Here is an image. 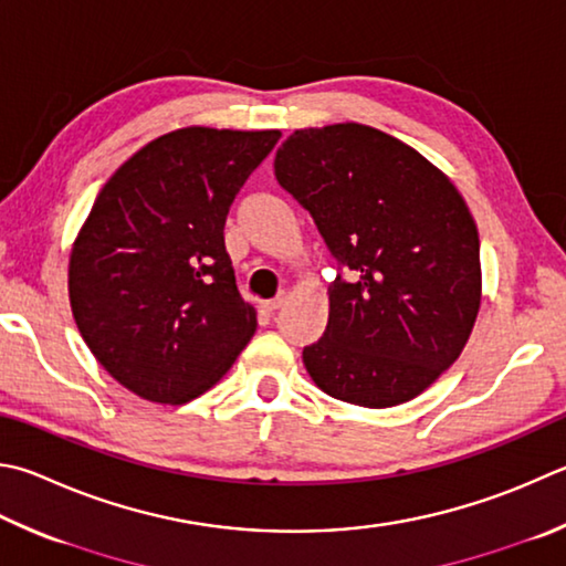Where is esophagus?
Returning <instances> with one entry per match:
<instances>
[{"label": "esophagus", "mask_w": 566, "mask_h": 566, "mask_svg": "<svg viewBox=\"0 0 566 566\" xmlns=\"http://www.w3.org/2000/svg\"><path fill=\"white\" fill-rule=\"evenodd\" d=\"M286 300H290V294H286V292H282L280 296H276V300H270V302H264V312H270V314H274L276 310H282V306L286 304Z\"/></svg>", "instance_id": "34e87169"}]
</instances>
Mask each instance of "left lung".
<instances>
[{
	"label": "left lung",
	"mask_w": 566,
	"mask_h": 566,
	"mask_svg": "<svg viewBox=\"0 0 566 566\" xmlns=\"http://www.w3.org/2000/svg\"><path fill=\"white\" fill-rule=\"evenodd\" d=\"M274 176L354 274L328 284L326 332L302 354L312 381L364 408L423 394L458 361L482 300L478 224L455 185L364 123L294 130Z\"/></svg>",
	"instance_id": "8db88e82"
}]
</instances>
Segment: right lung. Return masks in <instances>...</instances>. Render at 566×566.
Masks as SVG:
<instances>
[{"mask_svg": "<svg viewBox=\"0 0 566 566\" xmlns=\"http://www.w3.org/2000/svg\"><path fill=\"white\" fill-rule=\"evenodd\" d=\"M280 130L166 133L101 188L69 256L91 354L133 394L180 406L230 371L256 312L238 292L224 220Z\"/></svg>", "mask_w": 566, "mask_h": 566, "instance_id": "right-lung-1", "label": "right lung"}]
</instances>
